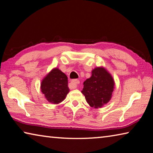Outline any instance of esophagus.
I'll return each instance as SVG.
<instances>
[{
    "label": "esophagus",
    "mask_w": 153,
    "mask_h": 153,
    "mask_svg": "<svg viewBox=\"0 0 153 153\" xmlns=\"http://www.w3.org/2000/svg\"><path fill=\"white\" fill-rule=\"evenodd\" d=\"M79 84V80L77 79H75L74 80H72L71 82V84H72V88H77V86L78 84Z\"/></svg>",
    "instance_id": "1"
}]
</instances>
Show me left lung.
I'll list each match as a JSON object with an SVG mask.
<instances>
[{"instance_id": "left-lung-1", "label": "left lung", "mask_w": 153, "mask_h": 153, "mask_svg": "<svg viewBox=\"0 0 153 153\" xmlns=\"http://www.w3.org/2000/svg\"><path fill=\"white\" fill-rule=\"evenodd\" d=\"M114 81L111 75L103 67L92 71V76L84 82L82 93L92 108H101L109 102L114 91Z\"/></svg>"}]
</instances>
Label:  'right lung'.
<instances>
[{
    "mask_svg": "<svg viewBox=\"0 0 153 153\" xmlns=\"http://www.w3.org/2000/svg\"><path fill=\"white\" fill-rule=\"evenodd\" d=\"M41 89L50 103L62 102L69 93L67 77L57 68L52 69L42 80Z\"/></svg>",
    "mask_w": 153,
    "mask_h": 153,
    "instance_id": "1",
    "label": "right lung"
}]
</instances>
